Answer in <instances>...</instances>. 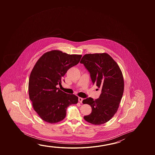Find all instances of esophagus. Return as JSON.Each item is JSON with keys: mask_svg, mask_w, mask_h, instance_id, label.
I'll return each mask as SVG.
<instances>
[{"mask_svg": "<svg viewBox=\"0 0 155 155\" xmlns=\"http://www.w3.org/2000/svg\"><path fill=\"white\" fill-rule=\"evenodd\" d=\"M83 98H82L81 97H79L78 98V101L79 102H80L81 103H82V102H83Z\"/></svg>", "mask_w": 155, "mask_h": 155, "instance_id": "1", "label": "esophagus"}]
</instances>
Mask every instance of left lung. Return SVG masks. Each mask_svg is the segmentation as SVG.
<instances>
[{"label":"left lung","mask_w":155,"mask_h":155,"mask_svg":"<svg viewBox=\"0 0 155 155\" xmlns=\"http://www.w3.org/2000/svg\"><path fill=\"white\" fill-rule=\"evenodd\" d=\"M80 63L90 72L93 84L102 91L99 98L90 97L83 101L92 108L91 113L84 116V119L92 124H104L117 112L122 99L124 88L122 71L107 53L86 54Z\"/></svg>","instance_id":"1"}]
</instances>
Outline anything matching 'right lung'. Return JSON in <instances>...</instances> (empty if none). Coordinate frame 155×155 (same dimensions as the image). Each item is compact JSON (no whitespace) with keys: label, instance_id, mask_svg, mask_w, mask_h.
<instances>
[{"label":"right lung","instance_id":"add662e5","mask_svg":"<svg viewBox=\"0 0 155 155\" xmlns=\"http://www.w3.org/2000/svg\"><path fill=\"white\" fill-rule=\"evenodd\" d=\"M81 55L59 50L43 54L36 62L28 81V94L33 109L45 122L56 123L66 116V109L78 103V97L57 87L67 71L78 64Z\"/></svg>","mask_w":155,"mask_h":155}]
</instances>
